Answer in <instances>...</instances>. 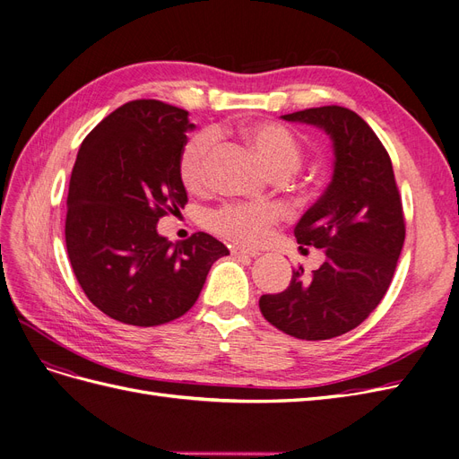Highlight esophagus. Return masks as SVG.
Here are the masks:
<instances>
[{"label":"esophagus","mask_w":459,"mask_h":459,"mask_svg":"<svg viewBox=\"0 0 459 459\" xmlns=\"http://www.w3.org/2000/svg\"><path fill=\"white\" fill-rule=\"evenodd\" d=\"M230 251L233 256H248V258H256L260 253L255 251V248H245V247H239V245H231Z\"/></svg>","instance_id":"1"}]
</instances>
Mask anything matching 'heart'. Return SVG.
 Returning a JSON list of instances; mask_svg holds the SVG:
<instances>
[{"label": "heart", "instance_id": "obj_1", "mask_svg": "<svg viewBox=\"0 0 459 459\" xmlns=\"http://www.w3.org/2000/svg\"><path fill=\"white\" fill-rule=\"evenodd\" d=\"M243 140L253 149L256 159L272 176H290L302 162V147L287 128L273 122H253L241 130ZM211 135L201 134L184 147L179 157V178L182 184L195 191L204 182L206 159L211 152ZM277 220V211L268 204H235L224 206L208 218L211 228L233 243L253 245Z\"/></svg>", "mask_w": 459, "mask_h": 459}]
</instances>
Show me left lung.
Returning <instances> with one entry per match:
<instances>
[{
    "mask_svg": "<svg viewBox=\"0 0 459 459\" xmlns=\"http://www.w3.org/2000/svg\"><path fill=\"white\" fill-rule=\"evenodd\" d=\"M281 118L331 140V182L295 226L297 241L322 248L325 260L310 277L295 270L289 287L262 295L258 307L287 335L325 341L358 327L385 297L404 245V214L393 162L366 120L337 105Z\"/></svg>",
    "mask_w": 459,
    "mask_h": 459,
    "instance_id": "8db88e82",
    "label": "left lung"
}]
</instances>
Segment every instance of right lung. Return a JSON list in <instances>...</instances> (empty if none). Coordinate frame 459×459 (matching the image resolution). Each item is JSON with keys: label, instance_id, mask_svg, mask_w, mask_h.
Returning <instances> with one entry per match:
<instances>
[{"label": "right lung", "instance_id": "obj_1", "mask_svg": "<svg viewBox=\"0 0 459 459\" xmlns=\"http://www.w3.org/2000/svg\"><path fill=\"white\" fill-rule=\"evenodd\" d=\"M195 130L184 108L157 100L118 107L80 145L66 199V251L80 287L108 317L151 327L184 316L224 243L193 233L172 243L159 218L187 193L179 157Z\"/></svg>", "mask_w": 459, "mask_h": 459}]
</instances>
